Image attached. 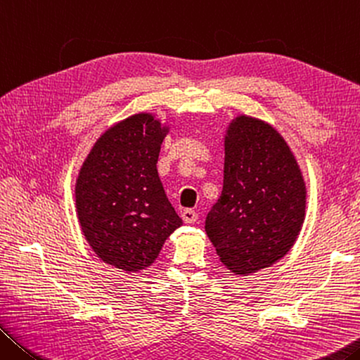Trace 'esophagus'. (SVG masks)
Returning a JSON list of instances; mask_svg holds the SVG:
<instances>
[{
	"instance_id": "obj_1",
	"label": "esophagus",
	"mask_w": 360,
	"mask_h": 360,
	"mask_svg": "<svg viewBox=\"0 0 360 360\" xmlns=\"http://www.w3.org/2000/svg\"><path fill=\"white\" fill-rule=\"evenodd\" d=\"M181 219H184L185 223H194L198 220V214L193 209H185L181 212Z\"/></svg>"
}]
</instances>
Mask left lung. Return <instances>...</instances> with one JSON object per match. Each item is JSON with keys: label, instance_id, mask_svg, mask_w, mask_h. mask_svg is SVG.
<instances>
[{"label": "left lung", "instance_id": "1", "mask_svg": "<svg viewBox=\"0 0 360 360\" xmlns=\"http://www.w3.org/2000/svg\"><path fill=\"white\" fill-rule=\"evenodd\" d=\"M304 209L306 185L284 137L257 117H234L221 196L205 219L220 262L243 276L271 266L295 244Z\"/></svg>", "mask_w": 360, "mask_h": 360}]
</instances>
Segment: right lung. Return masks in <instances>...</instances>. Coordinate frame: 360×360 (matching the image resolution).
Segmentation results:
<instances>
[{
    "label": "right lung",
    "instance_id": "right-lung-1",
    "mask_svg": "<svg viewBox=\"0 0 360 360\" xmlns=\"http://www.w3.org/2000/svg\"><path fill=\"white\" fill-rule=\"evenodd\" d=\"M167 132L151 113L126 117L100 135L76 180L82 234L100 260L126 273L148 268L184 223L156 169Z\"/></svg>",
    "mask_w": 360,
    "mask_h": 360
}]
</instances>
